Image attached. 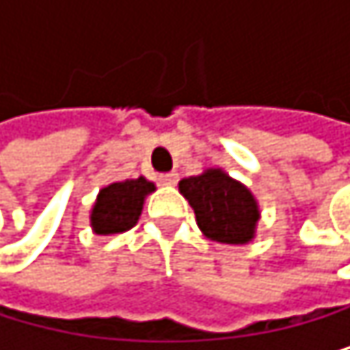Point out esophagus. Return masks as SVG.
I'll return each mask as SVG.
<instances>
[{
    "instance_id": "esophagus-1",
    "label": "esophagus",
    "mask_w": 350,
    "mask_h": 350,
    "mask_svg": "<svg viewBox=\"0 0 350 350\" xmlns=\"http://www.w3.org/2000/svg\"><path fill=\"white\" fill-rule=\"evenodd\" d=\"M159 183H161V185H167V187L176 185V183H178V174H176V172H167V174H161V176H159Z\"/></svg>"
}]
</instances>
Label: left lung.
I'll use <instances>...</instances> for the list:
<instances>
[{"instance_id": "obj_1", "label": "left lung", "mask_w": 350, "mask_h": 350, "mask_svg": "<svg viewBox=\"0 0 350 350\" xmlns=\"http://www.w3.org/2000/svg\"><path fill=\"white\" fill-rule=\"evenodd\" d=\"M180 193L189 199L197 224L218 243H247L258 222V206L252 193L220 170L183 178Z\"/></svg>"}]
</instances>
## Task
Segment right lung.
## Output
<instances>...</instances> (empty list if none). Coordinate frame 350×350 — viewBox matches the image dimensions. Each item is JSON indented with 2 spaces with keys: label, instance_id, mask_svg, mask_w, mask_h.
I'll list each match as a JSON object with an SVG mask.
<instances>
[{
  "label": "right lung",
  "instance_id": "obj_1",
  "mask_svg": "<svg viewBox=\"0 0 350 350\" xmlns=\"http://www.w3.org/2000/svg\"><path fill=\"white\" fill-rule=\"evenodd\" d=\"M155 191V185L146 178L113 183L105 187L92 210V226L98 235L124 233L138 222L144 195Z\"/></svg>",
  "mask_w": 350,
  "mask_h": 350
}]
</instances>
